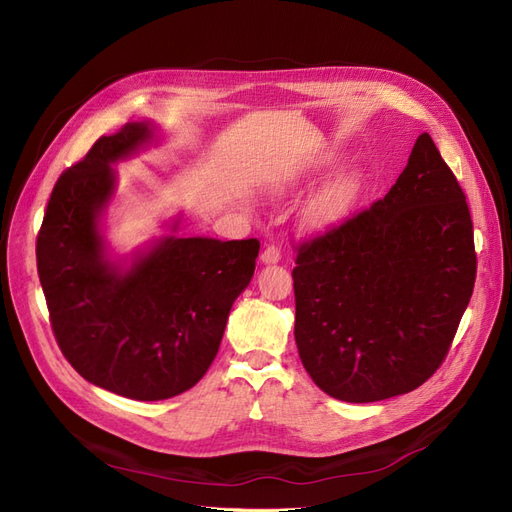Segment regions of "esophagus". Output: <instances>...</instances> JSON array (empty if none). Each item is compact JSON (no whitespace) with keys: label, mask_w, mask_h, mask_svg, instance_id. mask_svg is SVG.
<instances>
[{"label":"esophagus","mask_w":512,"mask_h":512,"mask_svg":"<svg viewBox=\"0 0 512 512\" xmlns=\"http://www.w3.org/2000/svg\"><path fill=\"white\" fill-rule=\"evenodd\" d=\"M263 263H278L280 261V249L276 244H266V249L261 253Z\"/></svg>","instance_id":"34e87169"}]
</instances>
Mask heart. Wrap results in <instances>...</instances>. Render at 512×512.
Here are the masks:
<instances>
[{
  "instance_id": "obj_1",
  "label": "heart",
  "mask_w": 512,
  "mask_h": 512,
  "mask_svg": "<svg viewBox=\"0 0 512 512\" xmlns=\"http://www.w3.org/2000/svg\"><path fill=\"white\" fill-rule=\"evenodd\" d=\"M351 191H353V185H351V180H346V178H338V180H334V183H329L321 193H317L310 200V204L306 208L308 219L310 221H327V219L336 217V214L346 204H349Z\"/></svg>"
}]
</instances>
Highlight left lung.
Wrapping results in <instances>:
<instances>
[{
  "instance_id": "left-lung-1",
  "label": "left lung",
  "mask_w": 512,
  "mask_h": 512,
  "mask_svg": "<svg viewBox=\"0 0 512 512\" xmlns=\"http://www.w3.org/2000/svg\"><path fill=\"white\" fill-rule=\"evenodd\" d=\"M295 344L319 389L378 402L421 387L472 298V219L455 174L421 134L383 200L298 246Z\"/></svg>"
}]
</instances>
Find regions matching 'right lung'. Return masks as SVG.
Here are the masks:
<instances>
[{
    "mask_svg": "<svg viewBox=\"0 0 512 512\" xmlns=\"http://www.w3.org/2000/svg\"><path fill=\"white\" fill-rule=\"evenodd\" d=\"M151 140V123L97 140L59 176L36 242L61 353L89 383L140 402L174 398L206 374L259 255L257 238L166 236L127 270L106 257L100 214L114 195L112 163Z\"/></svg>",
    "mask_w": 512,
    "mask_h": 512,
    "instance_id": "1",
    "label": "right lung"
}]
</instances>
